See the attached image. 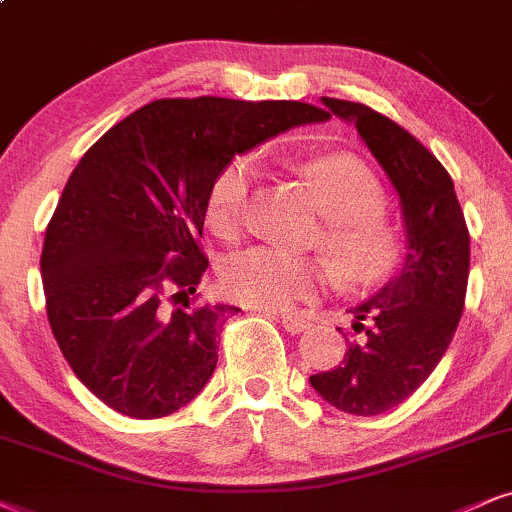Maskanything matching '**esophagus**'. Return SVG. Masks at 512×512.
<instances>
[{
  "instance_id": "obj_1",
  "label": "esophagus",
  "mask_w": 512,
  "mask_h": 512,
  "mask_svg": "<svg viewBox=\"0 0 512 512\" xmlns=\"http://www.w3.org/2000/svg\"><path fill=\"white\" fill-rule=\"evenodd\" d=\"M280 320H282V327L292 334H301L311 327V323H308L306 318H299V315H292V313H282Z\"/></svg>"
}]
</instances>
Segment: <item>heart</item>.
I'll use <instances>...</instances> for the list:
<instances>
[{
	"instance_id": "b5f03b06",
	"label": "heart",
	"mask_w": 512,
	"mask_h": 512,
	"mask_svg": "<svg viewBox=\"0 0 512 512\" xmlns=\"http://www.w3.org/2000/svg\"><path fill=\"white\" fill-rule=\"evenodd\" d=\"M318 194L325 213L320 249L339 280L349 287H368L399 266L401 242L380 218L384 194L361 161L332 154L299 166ZM256 180L251 156H237L213 178L206 199V223L220 239H237L244 230L246 206ZM330 282V270L320 261L287 251L256 246L232 256L220 273V285L230 299L251 308L282 311L313 299Z\"/></svg>"
}]
</instances>
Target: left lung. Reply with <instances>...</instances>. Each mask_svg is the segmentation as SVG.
<instances>
[{
    "instance_id": "8db88e82",
    "label": "left lung",
    "mask_w": 512,
    "mask_h": 512,
    "mask_svg": "<svg viewBox=\"0 0 512 512\" xmlns=\"http://www.w3.org/2000/svg\"><path fill=\"white\" fill-rule=\"evenodd\" d=\"M325 118L356 125L401 199L408 235L403 268L363 304L344 361L311 375V387L349 415L387 413L437 368L460 323L470 275V232L451 175L430 149L370 106L323 97ZM349 337L342 327H337Z\"/></svg>"
}]
</instances>
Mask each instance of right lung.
Returning a JSON list of instances; mask_svg holds the SVG:
<instances>
[{
	"label": "right lung",
	"mask_w": 512,
	"mask_h": 512,
	"mask_svg": "<svg viewBox=\"0 0 512 512\" xmlns=\"http://www.w3.org/2000/svg\"><path fill=\"white\" fill-rule=\"evenodd\" d=\"M318 121L325 111L304 102L156 99L85 151L40 268L56 344L99 401L154 420L206 387L220 330L239 311L194 304L208 189L237 154Z\"/></svg>",
	"instance_id": "obj_1"
}]
</instances>
